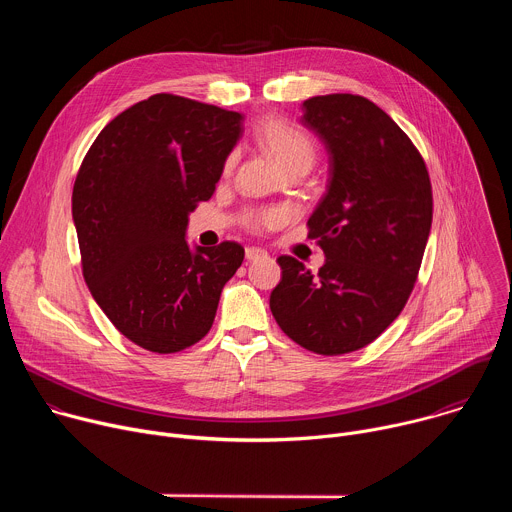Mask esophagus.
I'll return each instance as SVG.
<instances>
[{
  "instance_id": "1",
  "label": "esophagus",
  "mask_w": 512,
  "mask_h": 512,
  "mask_svg": "<svg viewBox=\"0 0 512 512\" xmlns=\"http://www.w3.org/2000/svg\"><path fill=\"white\" fill-rule=\"evenodd\" d=\"M245 257H247V261H257V259L267 257V251H265V249H259V247H249V249L245 251Z\"/></svg>"
}]
</instances>
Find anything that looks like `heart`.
Instances as JSON below:
<instances>
[{
	"label": "heart",
	"mask_w": 512,
	"mask_h": 512,
	"mask_svg": "<svg viewBox=\"0 0 512 512\" xmlns=\"http://www.w3.org/2000/svg\"><path fill=\"white\" fill-rule=\"evenodd\" d=\"M257 143L267 156L277 164L283 174L308 172L316 162V145L300 129L291 127L281 119H265L255 131ZM235 158L227 162V170L233 168ZM281 221L277 210H257L249 216V225L253 229H269Z\"/></svg>",
	"instance_id": "obj_1"
}]
</instances>
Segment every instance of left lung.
I'll return each mask as SVG.
<instances>
[{
    "mask_svg": "<svg viewBox=\"0 0 512 512\" xmlns=\"http://www.w3.org/2000/svg\"><path fill=\"white\" fill-rule=\"evenodd\" d=\"M302 125L330 154L328 190L308 221L326 263L312 273L281 255L269 308L291 340L336 356L371 344L405 308L431 229V182L407 133L360 95L304 101Z\"/></svg>",
    "mask_w": 512,
    "mask_h": 512,
    "instance_id": "left-lung-1",
    "label": "left lung"
}]
</instances>
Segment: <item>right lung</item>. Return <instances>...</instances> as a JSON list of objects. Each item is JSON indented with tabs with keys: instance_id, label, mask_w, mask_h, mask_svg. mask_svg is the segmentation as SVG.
<instances>
[{
	"instance_id": "obj_1",
	"label": "right lung",
	"mask_w": 512,
	"mask_h": 512,
	"mask_svg": "<svg viewBox=\"0 0 512 512\" xmlns=\"http://www.w3.org/2000/svg\"><path fill=\"white\" fill-rule=\"evenodd\" d=\"M241 113L158 93L119 113L93 141L72 188L83 275L111 324L160 354L202 340L245 249L186 243L243 127Z\"/></svg>"
}]
</instances>
